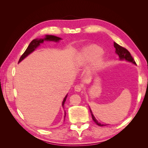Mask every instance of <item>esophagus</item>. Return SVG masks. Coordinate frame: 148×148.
<instances>
[{"instance_id":"34e87169","label":"esophagus","mask_w":148,"mask_h":148,"mask_svg":"<svg viewBox=\"0 0 148 148\" xmlns=\"http://www.w3.org/2000/svg\"><path fill=\"white\" fill-rule=\"evenodd\" d=\"M75 91H77V92H80L82 91V86H81V85H79V84H77V85H76V86H75Z\"/></svg>"}]
</instances>
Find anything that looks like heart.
<instances>
[{
	"mask_svg": "<svg viewBox=\"0 0 148 148\" xmlns=\"http://www.w3.org/2000/svg\"><path fill=\"white\" fill-rule=\"evenodd\" d=\"M102 50L98 46H91L84 48L79 53L78 59L79 63L85 64L92 61L91 70H96L101 66L103 61Z\"/></svg>",
	"mask_w": 148,
	"mask_h": 148,
	"instance_id": "b5f03b06",
	"label": "heart"
}]
</instances>
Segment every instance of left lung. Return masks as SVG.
Returning <instances> with one entry per match:
<instances>
[{
  "instance_id": "8db88e82",
  "label": "left lung",
  "mask_w": 148,
  "mask_h": 148,
  "mask_svg": "<svg viewBox=\"0 0 148 148\" xmlns=\"http://www.w3.org/2000/svg\"><path fill=\"white\" fill-rule=\"evenodd\" d=\"M114 46L115 48V52L119 56L120 60H127L128 62H132V63L134 64L135 65H136L135 61L134 60L133 58L132 57V56L130 54V52L127 50V49H125V47L120 46V45H119L118 44H117L115 42H114ZM89 110H90V112H91L92 120L95 121V122L97 125H99V126H101V127H103V126H106V125H107L106 124H101V123L98 122L97 120L95 117V116H94V115L92 114V112L91 109H89Z\"/></svg>"
}]
</instances>
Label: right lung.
I'll return each mask as SVG.
<instances>
[{
	"instance_id": "add662e5",
	"label": "right lung",
	"mask_w": 148,
	"mask_h": 148,
	"mask_svg": "<svg viewBox=\"0 0 148 148\" xmlns=\"http://www.w3.org/2000/svg\"><path fill=\"white\" fill-rule=\"evenodd\" d=\"M60 39H62L60 38L57 37V36H52V35H46L45 38H44V39H33V41H31L30 42V44H29V46L27 47V49H26V50L25 51V52L23 53V54H22V56L20 58L18 63H20V62L23 60L25 57H26L29 54H30L31 52H33L39 46H40V44L43 43V42L44 41L59 42ZM66 97H67V95L64 97V101H63V102H62V107H64V104L65 102ZM65 115L66 114H65Z\"/></svg>"
}]
</instances>
